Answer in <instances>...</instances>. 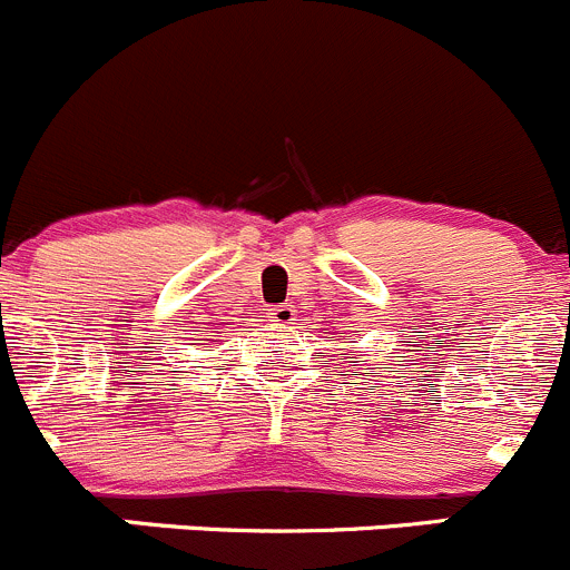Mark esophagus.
Segmentation results:
<instances>
[{"instance_id":"1","label":"esophagus","mask_w":570,"mask_h":570,"mask_svg":"<svg viewBox=\"0 0 570 570\" xmlns=\"http://www.w3.org/2000/svg\"><path fill=\"white\" fill-rule=\"evenodd\" d=\"M295 317H297L295 306H273V308H269V320H273L275 325H281V328H289V325L295 323Z\"/></svg>"}]
</instances>
